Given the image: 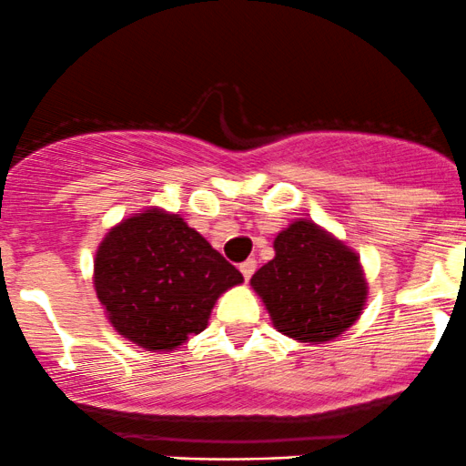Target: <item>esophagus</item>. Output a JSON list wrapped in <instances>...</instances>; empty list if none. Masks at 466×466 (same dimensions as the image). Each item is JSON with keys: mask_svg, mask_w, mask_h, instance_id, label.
I'll list each match as a JSON object with an SVG mask.
<instances>
[{"mask_svg": "<svg viewBox=\"0 0 466 466\" xmlns=\"http://www.w3.org/2000/svg\"><path fill=\"white\" fill-rule=\"evenodd\" d=\"M255 268H258V261H255L253 258H248L247 261H242V264H239V270H242L244 279H247V281L250 279V277H253Z\"/></svg>", "mask_w": 466, "mask_h": 466, "instance_id": "obj_1", "label": "esophagus"}]
</instances>
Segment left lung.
I'll return each mask as SVG.
<instances>
[{"mask_svg":"<svg viewBox=\"0 0 466 466\" xmlns=\"http://www.w3.org/2000/svg\"><path fill=\"white\" fill-rule=\"evenodd\" d=\"M275 328L301 343L332 341L357 321L365 286L357 253L310 219L275 238V258L250 279Z\"/></svg>","mask_w":466,"mask_h":466,"instance_id":"obj_1","label":"left lung"}]
</instances>
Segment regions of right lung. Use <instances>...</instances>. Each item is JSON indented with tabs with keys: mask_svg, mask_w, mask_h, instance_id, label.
<instances>
[{
	"mask_svg": "<svg viewBox=\"0 0 466 466\" xmlns=\"http://www.w3.org/2000/svg\"><path fill=\"white\" fill-rule=\"evenodd\" d=\"M242 281L185 219L158 208L123 219L94 259V289L112 326L158 352L205 330L218 297Z\"/></svg>",
	"mask_w": 466,
	"mask_h": 466,
	"instance_id": "1",
	"label": "right lung"
}]
</instances>
